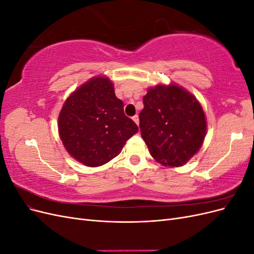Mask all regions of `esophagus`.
I'll return each mask as SVG.
<instances>
[{
    "mask_svg": "<svg viewBox=\"0 0 254 254\" xmlns=\"http://www.w3.org/2000/svg\"><path fill=\"white\" fill-rule=\"evenodd\" d=\"M132 120H133V122L135 123L136 125H139V117H137V115H134V117L132 118Z\"/></svg>",
    "mask_w": 254,
    "mask_h": 254,
    "instance_id": "34e87169",
    "label": "esophagus"
}]
</instances>
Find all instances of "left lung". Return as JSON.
Returning a JSON list of instances; mask_svg holds the SVG:
<instances>
[{
    "mask_svg": "<svg viewBox=\"0 0 254 254\" xmlns=\"http://www.w3.org/2000/svg\"><path fill=\"white\" fill-rule=\"evenodd\" d=\"M141 135L152 158L164 166L186 164L198 152L206 132L201 105L177 84H158L143 97Z\"/></svg>",
    "mask_w": 254,
    "mask_h": 254,
    "instance_id": "left-lung-1",
    "label": "left lung"
}]
</instances>
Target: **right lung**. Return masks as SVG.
I'll return each mask as SVG.
<instances>
[{"instance_id": "add662e5", "label": "right lung", "mask_w": 254, "mask_h": 254, "mask_svg": "<svg viewBox=\"0 0 254 254\" xmlns=\"http://www.w3.org/2000/svg\"><path fill=\"white\" fill-rule=\"evenodd\" d=\"M58 130L74 159L96 167L119 156L139 128L125 115L124 104L115 96L111 80L96 76L66 98L59 113Z\"/></svg>"}]
</instances>
